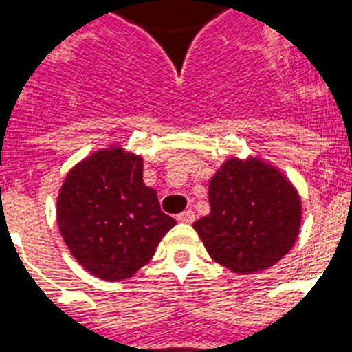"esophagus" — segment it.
Segmentation results:
<instances>
[{
	"label": "esophagus",
	"mask_w": 352,
	"mask_h": 352,
	"mask_svg": "<svg viewBox=\"0 0 352 352\" xmlns=\"http://www.w3.org/2000/svg\"><path fill=\"white\" fill-rule=\"evenodd\" d=\"M177 220L184 221V223H191V221H195V212L191 211V209L179 212V214H177Z\"/></svg>",
	"instance_id": "obj_1"
}]
</instances>
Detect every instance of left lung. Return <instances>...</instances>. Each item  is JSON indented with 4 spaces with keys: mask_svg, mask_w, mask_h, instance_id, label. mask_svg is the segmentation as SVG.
Returning a JSON list of instances; mask_svg holds the SVG:
<instances>
[{
    "mask_svg": "<svg viewBox=\"0 0 352 352\" xmlns=\"http://www.w3.org/2000/svg\"><path fill=\"white\" fill-rule=\"evenodd\" d=\"M209 206L193 227L209 256L232 272L276 265L299 234V195L259 159H229L209 182Z\"/></svg>",
    "mask_w": 352,
    "mask_h": 352,
    "instance_id": "left-lung-1",
    "label": "left lung"
}]
</instances>
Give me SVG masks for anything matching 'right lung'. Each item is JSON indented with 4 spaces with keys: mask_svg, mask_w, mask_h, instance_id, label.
Returning <instances> with one entry per match:
<instances>
[{
    "mask_svg": "<svg viewBox=\"0 0 352 352\" xmlns=\"http://www.w3.org/2000/svg\"><path fill=\"white\" fill-rule=\"evenodd\" d=\"M60 234L85 270L118 281L152 259L177 221L143 182V159L100 150L67 173L57 202Z\"/></svg>",
    "mask_w": 352,
    "mask_h": 352,
    "instance_id": "add662e5",
    "label": "right lung"
}]
</instances>
